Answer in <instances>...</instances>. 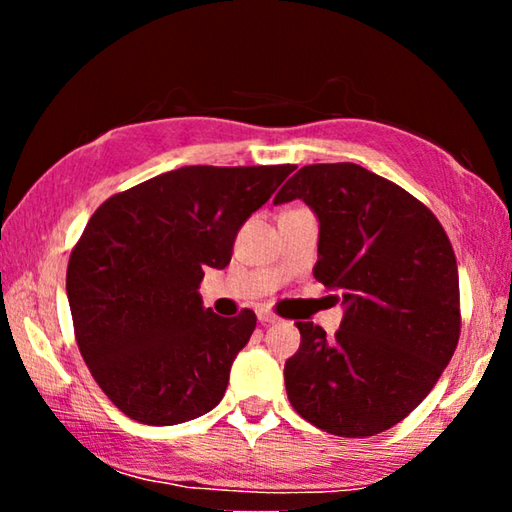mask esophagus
<instances>
[{"instance_id": "1", "label": "esophagus", "mask_w": 512, "mask_h": 512, "mask_svg": "<svg viewBox=\"0 0 512 512\" xmlns=\"http://www.w3.org/2000/svg\"><path fill=\"white\" fill-rule=\"evenodd\" d=\"M277 318L275 314H271V311H259V323L262 325H273V323H277Z\"/></svg>"}]
</instances>
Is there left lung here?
I'll list each match as a JSON object with an SVG mask.
<instances>
[{
    "instance_id": "obj_1",
    "label": "left lung",
    "mask_w": 512,
    "mask_h": 512,
    "mask_svg": "<svg viewBox=\"0 0 512 512\" xmlns=\"http://www.w3.org/2000/svg\"><path fill=\"white\" fill-rule=\"evenodd\" d=\"M296 198L318 219L314 277L341 293L343 320L332 339L296 323L300 348L284 363L289 402L334 436H375L429 395L456 350L454 250L429 207L359 164H307L273 203Z\"/></svg>"
}]
</instances>
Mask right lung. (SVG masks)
<instances>
[{
	"label": "right lung",
	"instance_id": "add662e5",
	"mask_svg": "<svg viewBox=\"0 0 512 512\" xmlns=\"http://www.w3.org/2000/svg\"><path fill=\"white\" fill-rule=\"evenodd\" d=\"M293 169L180 167L92 214L69 257L67 300L92 377L128 418L171 427L223 400L257 316H216L198 289Z\"/></svg>",
	"mask_w": 512,
	"mask_h": 512
}]
</instances>
